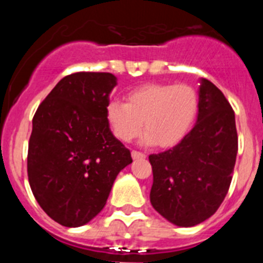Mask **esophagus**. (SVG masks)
Returning <instances> with one entry per match:
<instances>
[{
  "instance_id": "esophagus-1",
  "label": "esophagus",
  "mask_w": 263,
  "mask_h": 263,
  "mask_svg": "<svg viewBox=\"0 0 263 263\" xmlns=\"http://www.w3.org/2000/svg\"><path fill=\"white\" fill-rule=\"evenodd\" d=\"M132 157H133V159H145L146 154H143L141 152H137V150H133L132 152Z\"/></svg>"
}]
</instances>
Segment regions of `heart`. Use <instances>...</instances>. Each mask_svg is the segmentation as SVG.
<instances>
[{
    "mask_svg": "<svg viewBox=\"0 0 263 263\" xmlns=\"http://www.w3.org/2000/svg\"><path fill=\"white\" fill-rule=\"evenodd\" d=\"M197 110L199 96L191 85L148 83L127 92L125 103L110 101L105 115L115 136L124 142L137 138L143 126V142L173 147L191 130Z\"/></svg>",
    "mask_w": 263,
    "mask_h": 263,
    "instance_id": "1",
    "label": "heart"
}]
</instances>
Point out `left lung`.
Masks as SVG:
<instances>
[{
  "instance_id": "obj_1",
  "label": "left lung",
  "mask_w": 263,
  "mask_h": 263,
  "mask_svg": "<svg viewBox=\"0 0 263 263\" xmlns=\"http://www.w3.org/2000/svg\"><path fill=\"white\" fill-rule=\"evenodd\" d=\"M237 150L233 109L221 90L201 79L195 126L173 148L148 157L154 210L178 227L205 221L227 196Z\"/></svg>"
}]
</instances>
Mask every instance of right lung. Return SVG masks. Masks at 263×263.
Returning <instances> with one entry per match:
<instances>
[{
    "mask_svg": "<svg viewBox=\"0 0 263 263\" xmlns=\"http://www.w3.org/2000/svg\"><path fill=\"white\" fill-rule=\"evenodd\" d=\"M117 79L109 72L63 78L36 109L27 176L41 208L63 227L89 222L105 206L118 173L133 162L106 120Z\"/></svg>",
    "mask_w": 263,
    "mask_h": 263,
    "instance_id": "obj_1",
    "label": "right lung"
}]
</instances>
